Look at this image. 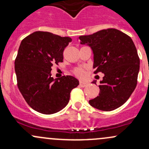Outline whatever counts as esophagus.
<instances>
[{
  "mask_svg": "<svg viewBox=\"0 0 149 149\" xmlns=\"http://www.w3.org/2000/svg\"><path fill=\"white\" fill-rule=\"evenodd\" d=\"M80 85L81 87H83V88H84V87L86 86L87 85H88V83L87 82H85V81H82V80H80Z\"/></svg>",
  "mask_w": 149,
  "mask_h": 149,
  "instance_id": "1",
  "label": "esophagus"
}]
</instances>
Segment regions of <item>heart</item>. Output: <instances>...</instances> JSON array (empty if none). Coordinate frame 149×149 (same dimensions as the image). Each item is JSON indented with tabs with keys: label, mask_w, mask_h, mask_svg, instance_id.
I'll return each instance as SVG.
<instances>
[{
	"label": "heart",
	"mask_w": 149,
	"mask_h": 149,
	"mask_svg": "<svg viewBox=\"0 0 149 149\" xmlns=\"http://www.w3.org/2000/svg\"><path fill=\"white\" fill-rule=\"evenodd\" d=\"M73 73L75 74V76L77 77H79V78H83L85 76V70L82 68H76L73 70Z\"/></svg>",
	"instance_id": "obj_1"
}]
</instances>
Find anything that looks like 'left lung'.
Segmentation results:
<instances>
[{
  "label": "left lung",
  "mask_w": 149,
  "mask_h": 149,
  "mask_svg": "<svg viewBox=\"0 0 149 149\" xmlns=\"http://www.w3.org/2000/svg\"><path fill=\"white\" fill-rule=\"evenodd\" d=\"M79 39L80 44H87L92 49L95 73L104 74L99 96L89 103L104 111L121 107L134 92L139 71V58L132 38L120 31L108 29L80 36Z\"/></svg>",
  "instance_id": "1"
}]
</instances>
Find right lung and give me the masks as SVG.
Returning <instances> with one entry per match:
<instances>
[{
	"mask_svg": "<svg viewBox=\"0 0 149 149\" xmlns=\"http://www.w3.org/2000/svg\"><path fill=\"white\" fill-rule=\"evenodd\" d=\"M71 40L45 31H36L22 40L15 61L17 86L26 103L40 113L64 109L71 90L79 85L71 76H51L52 66L62 62L64 49Z\"/></svg>",
	"mask_w": 149,
	"mask_h": 149,
	"instance_id": "add662e5",
	"label": "right lung"
}]
</instances>
